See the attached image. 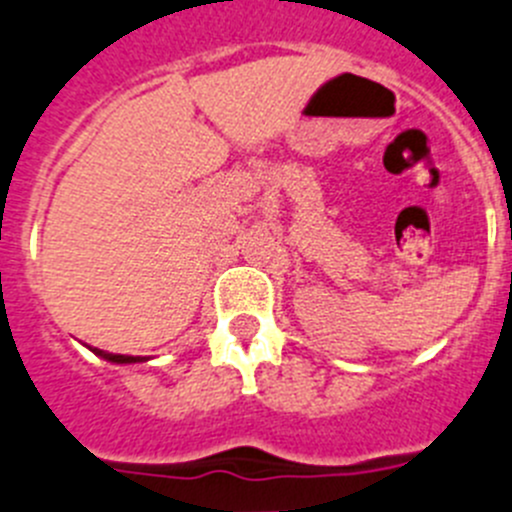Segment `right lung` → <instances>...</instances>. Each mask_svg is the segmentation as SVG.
Instances as JSON below:
<instances>
[{"label": "right lung", "instance_id": "add662e5", "mask_svg": "<svg viewBox=\"0 0 512 512\" xmlns=\"http://www.w3.org/2000/svg\"><path fill=\"white\" fill-rule=\"evenodd\" d=\"M95 356L105 358V361H113V364H138V361H148L146 356H123V353H108L100 351V348H93Z\"/></svg>", "mask_w": 512, "mask_h": 512}]
</instances>
